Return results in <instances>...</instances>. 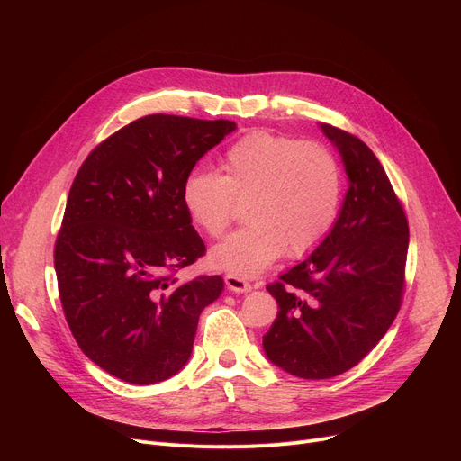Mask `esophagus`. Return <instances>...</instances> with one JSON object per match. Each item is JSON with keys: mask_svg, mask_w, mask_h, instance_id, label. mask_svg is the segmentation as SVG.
I'll return each instance as SVG.
<instances>
[{"mask_svg": "<svg viewBox=\"0 0 461 461\" xmlns=\"http://www.w3.org/2000/svg\"><path fill=\"white\" fill-rule=\"evenodd\" d=\"M224 282L231 289V292H235V294H247V292H250V289H252V285L245 278H240L237 275H226Z\"/></svg>", "mask_w": 461, "mask_h": 461, "instance_id": "1", "label": "esophagus"}]
</instances>
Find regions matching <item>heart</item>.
Masks as SVG:
<instances>
[{
	"label": "heart",
	"instance_id": "b5f03b06",
	"mask_svg": "<svg viewBox=\"0 0 461 461\" xmlns=\"http://www.w3.org/2000/svg\"><path fill=\"white\" fill-rule=\"evenodd\" d=\"M221 174L194 172L183 185V203L209 237H222L247 205L240 230L211 250L216 269L252 276L284 252L310 254L330 233L342 202V174L318 141L256 131L235 141Z\"/></svg>",
	"mask_w": 461,
	"mask_h": 461
}]
</instances>
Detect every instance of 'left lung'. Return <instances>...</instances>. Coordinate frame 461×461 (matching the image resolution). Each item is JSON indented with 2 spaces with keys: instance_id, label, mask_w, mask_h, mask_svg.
<instances>
[{
  "instance_id": "left-lung-1",
  "label": "left lung",
  "mask_w": 461,
  "mask_h": 461,
  "mask_svg": "<svg viewBox=\"0 0 461 461\" xmlns=\"http://www.w3.org/2000/svg\"><path fill=\"white\" fill-rule=\"evenodd\" d=\"M342 155L349 190L323 243L267 285L278 303L263 349L303 379L357 366L393 325L405 292L407 216L384 169L357 136L321 123Z\"/></svg>"
}]
</instances>
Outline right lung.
Segmentation results:
<instances>
[{"mask_svg":"<svg viewBox=\"0 0 461 461\" xmlns=\"http://www.w3.org/2000/svg\"><path fill=\"white\" fill-rule=\"evenodd\" d=\"M231 131L228 119L145 115L96 145L72 181L54 247L59 299L84 355L121 381L177 374L222 294L218 275H174L205 254L183 185Z\"/></svg>","mask_w":461,"mask_h":461,"instance_id":"add662e5","label":"right lung"}]
</instances>
